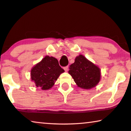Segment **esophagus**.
Segmentation results:
<instances>
[{
  "label": "esophagus",
  "instance_id": "obj_1",
  "mask_svg": "<svg viewBox=\"0 0 131 131\" xmlns=\"http://www.w3.org/2000/svg\"><path fill=\"white\" fill-rule=\"evenodd\" d=\"M64 70H65V72H68V69H69V66H65V67H64Z\"/></svg>",
  "mask_w": 131,
  "mask_h": 131
}]
</instances>
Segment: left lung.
Instances as JSON below:
<instances>
[{
	"mask_svg": "<svg viewBox=\"0 0 131 131\" xmlns=\"http://www.w3.org/2000/svg\"><path fill=\"white\" fill-rule=\"evenodd\" d=\"M79 87L90 90L96 87L101 80V69L83 55L75 58L68 72Z\"/></svg>",
	"mask_w": 131,
	"mask_h": 131,
	"instance_id": "1",
	"label": "left lung"
}]
</instances>
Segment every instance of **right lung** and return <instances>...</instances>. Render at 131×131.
Here are the masks:
<instances>
[{"mask_svg":"<svg viewBox=\"0 0 131 131\" xmlns=\"http://www.w3.org/2000/svg\"><path fill=\"white\" fill-rule=\"evenodd\" d=\"M65 72L57 59L48 55L36 64L30 70V79L42 90L51 88L61 73Z\"/></svg>","mask_w":131,"mask_h":131,"instance_id":"right-lung-1","label":"right lung"}]
</instances>
